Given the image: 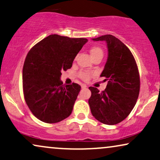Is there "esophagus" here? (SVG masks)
Here are the masks:
<instances>
[{"label": "esophagus", "instance_id": "esophagus-1", "mask_svg": "<svg viewBox=\"0 0 160 160\" xmlns=\"http://www.w3.org/2000/svg\"><path fill=\"white\" fill-rule=\"evenodd\" d=\"M81 87H82V88H87V86L86 84H82Z\"/></svg>", "mask_w": 160, "mask_h": 160}]
</instances>
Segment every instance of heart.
<instances>
[{
	"label": "heart",
	"instance_id": "heart-1",
	"mask_svg": "<svg viewBox=\"0 0 160 160\" xmlns=\"http://www.w3.org/2000/svg\"><path fill=\"white\" fill-rule=\"evenodd\" d=\"M89 52H90L91 56L93 59H95L97 58H102V57H103V55H104V52H103V50H102V49L98 46H93V47H92V48H91L90 50H89ZM94 74H95V73L93 72L80 71L78 73V76H79V78H81L82 80L87 81V80H88L89 79H90L91 77H93V75H94Z\"/></svg>",
	"mask_w": 160,
	"mask_h": 160
}]
</instances>
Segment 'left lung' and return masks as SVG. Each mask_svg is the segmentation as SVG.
<instances>
[{"label": "left lung", "mask_w": 160, "mask_h": 160, "mask_svg": "<svg viewBox=\"0 0 160 160\" xmlns=\"http://www.w3.org/2000/svg\"><path fill=\"white\" fill-rule=\"evenodd\" d=\"M93 41H105L108 56L101 77L108 85L99 92L89 87L91 112L101 123L114 125L124 120L135 107L140 92V75L133 55L129 48L114 36L104 35Z\"/></svg>", "instance_id": "left-lung-1"}]
</instances>
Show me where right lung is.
<instances>
[{"label": "right lung", "mask_w": 160, "mask_h": 160, "mask_svg": "<svg viewBox=\"0 0 160 160\" xmlns=\"http://www.w3.org/2000/svg\"><path fill=\"white\" fill-rule=\"evenodd\" d=\"M88 39L52 34L32 48L22 69V86L27 105L35 117L48 123L71 115L81 87L63 85L61 72L72 66Z\"/></svg>", "instance_id": "obj_1"}]
</instances>
